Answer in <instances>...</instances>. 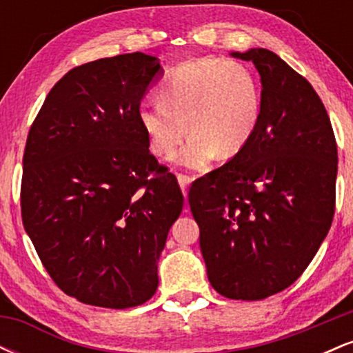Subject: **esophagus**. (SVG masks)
<instances>
[{
  "label": "esophagus",
  "mask_w": 353,
  "mask_h": 353,
  "mask_svg": "<svg viewBox=\"0 0 353 353\" xmlns=\"http://www.w3.org/2000/svg\"><path fill=\"white\" fill-rule=\"evenodd\" d=\"M190 177L189 176H185V174H177V182H179V185H181V189H182V194H188V189H189V185H190Z\"/></svg>",
  "instance_id": "1"
}]
</instances>
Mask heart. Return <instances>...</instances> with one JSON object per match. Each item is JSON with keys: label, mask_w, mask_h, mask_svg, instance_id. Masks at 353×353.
<instances>
[{"label": "heart", "mask_w": 353, "mask_h": 353, "mask_svg": "<svg viewBox=\"0 0 353 353\" xmlns=\"http://www.w3.org/2000/svg\"><path fill=\"white\" fill-rule=\"evenodd\" d=\"M161 101H143L137 117L151 151L202 171L214 157H232L250 143L261 121V86L244 63L222 58L185 61L159 88Z\"/></svg>", "instance_id": "b5f03b06"}]
</instances>
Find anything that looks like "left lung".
I'll return each instance as SVG.
<instances>
[{"instance_id": "1", "label": "left lung", "mask_w": 353, "mask_h": 353, "mask_svg": "<svg viewBox=\"0 0 353 353\" xmlns=\"http://www.w3.org/2000/svg\"><path fill=\"white\" fill-rule=\"evenodd\" d=\"M261 74L262 108L250 143L190 185L210 285L262 301L301 277L335 212L337 144L312 84L264 48L230 52Z\"/></svg>"}]
</instances>
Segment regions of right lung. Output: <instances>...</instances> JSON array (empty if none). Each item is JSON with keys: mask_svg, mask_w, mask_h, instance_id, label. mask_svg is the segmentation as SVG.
<instances>
[{"mask_svg": "<svg viewBox=\"0 0 353 353\" xmlns=\"http://www.w3.org/2000/svg\"><path fill=\"white\" fill-rule=\"evenodd\" d=\"M161 74L159 59L144 52L74 68L51 89L28 134L23 225L56 285L89 305L148 302L182 212L179 184L149 152L137 117Z\"/></svg>", "mask_w": 353, "mask_h": 353, "instance_id": "1", "label": "right lung"}]
</instances>
